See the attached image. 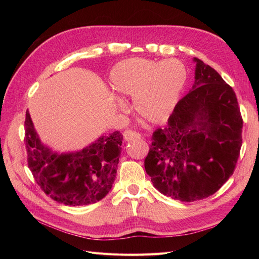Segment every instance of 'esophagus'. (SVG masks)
Returning a JSON list of instances; mask_svg holds the SVG:
<instances>
[{"label": "esophagus", "mask_w": 259, "mask_h": 259, "mask_svg": "<svg viewBox=\"0 0 259 259\" xmlns=\"http://www.w3.org/2000/svg\"><path fill=\"white\" fill-rule=\"evenodd\" d=\"M123 137L124 139L126 140V142H130V140H134V139H138L142 137V135L139 134V133L135 132V131H125L123 133Z\"/></svg>", "instance_id": "obj_1"}]
</instances>
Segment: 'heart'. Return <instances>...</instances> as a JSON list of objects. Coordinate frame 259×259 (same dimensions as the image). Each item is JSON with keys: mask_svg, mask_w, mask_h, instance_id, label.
Wrapping results in <instances>:
<instances>
[{"mask_svg": "<svg viewBox=\"0 0 259 259\" xmlns=\"http://www.w3.org/2000/svg\"><path fill=\"white\" fill-rule=\"evenodd\" d=\"M186 81V67L175 58L161 62L131 58L115 65L110 73L113 90L123 96H133L135 111L150 123L168 119Z\"/></svg>", "mask_w": 259, "mask_h": 259, "instance_id": "heart-1", "label": "heart"}]
</instances>
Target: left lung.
Instances as JSON below:
<instances>
[{
    "label": "left lung",
    "mask_w": 259,
    "mask_h": 259,
    "mask_svg": "<svg viewBox=\"0 0 259 259\" xmlns=\"http://www.w3.org/2000/svg\"><path fill=\"white\" fill-rule=\"evenodd\" d=\"M192 90L164 128L153 132L145 169L174 200L193 202L221 189L236 168L243 120L236 93L215 69L194 58Z\"/></svg>",
    "instance_id": "obj_1"
}]
</instances>
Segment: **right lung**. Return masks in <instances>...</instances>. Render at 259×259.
Instances as JSON below:
<instances>
[{
  "instance_id": "obj_1",
  "label": "right lung",
  "mask_w": 259,
  "mask_h": 259,
  "mask_svg": "<svg viewBox=\"0 0 259 259\" xmlns=\"http://www.w3.org/2000/svg\"><path fill=\"white\" fill-rule=\"evenodd\" d=\"M123 135L115 131L81 151L57 154L43 146L26 112L28 167L45 194L65 205L93 204L110 191L116 176Z\"/></svg>"
}]
</instances>
